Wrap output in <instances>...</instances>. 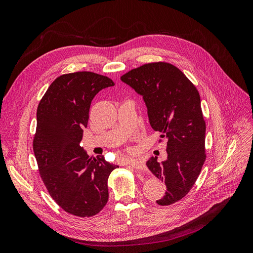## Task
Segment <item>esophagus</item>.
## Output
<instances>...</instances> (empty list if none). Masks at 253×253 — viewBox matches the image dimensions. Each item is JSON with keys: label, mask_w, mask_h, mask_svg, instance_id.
<instances>
[{"label": "esophagus", "mask_w": 253, "mask_h": 253, "mask_svg": "<svg viewBox=\"0 0 253 253\" xmlns=\"http://www.w3.org/2000/svg\"><path fill=\"white\" fill-rule=\"evenodd\" d=\"M129 165L131 166L133 169L137 170V171H144L146 170V165L143 161L141 160H133V161H130Z\"/></svg>", "instance_id": "obj_1"}]
</instances>
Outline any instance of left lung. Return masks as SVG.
Wrapping results in <instances>:
<instances>
[{
  "mask_svg": "<svg viewBox=\"0 0 253 253\" xmlns=\"http://www.w3.org/2000/svg\"><path fill=\"white\" fill-rule=\"evenodd\" d=\"M121 80L143 96L151 127L167 139V160L151 157L147 167L167 186L156 203L173 204L193 188L207 158L199 92L178 68L165 61L143 64Z\"/></svg>",
  "mask_w": 253,
  "mask_h": 253,
  "instance_id": "1",
  "label": "left lung"
}]
</instances>
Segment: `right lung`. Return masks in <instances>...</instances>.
Listing matches in <instances>:
<instances>
[{"label": "right lung", "mask_w": 253, "mask_h": 253, "mask_svg": "<svg viewBox=\"0 0 253 253\" xmlns=\"http://www.w3.org/2000/svg\"><path fill=\"white\" fill-rule=\"evenodd\" d=\"M114 85L110 78L92 72L63 74L37 107L33 151L41 178L53 200L74 216H95L108 201V177L118 166L103 155L88 156L80 142L91 100Z\"/></svg>", "instance_id": "add662e5"}]
</instances>
